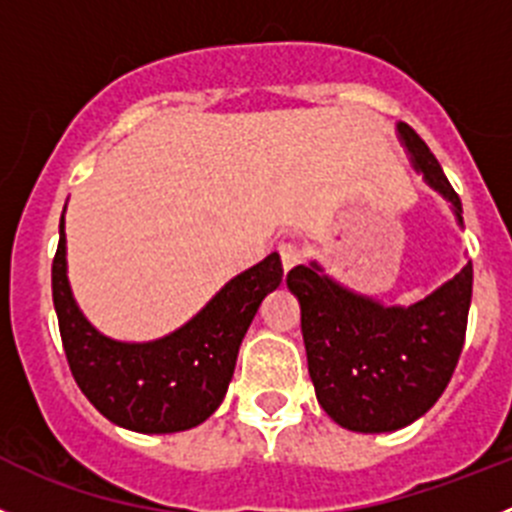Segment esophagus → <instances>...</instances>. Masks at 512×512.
I'll return each instance as SVG.
<instances>
[{"label":"esophagus","mask_w":512,"mask_h":512,"mask_svg":"<svg viewBox=\"0 0 512 512\" xmlns=\"http://www.w3.org/2000/svg\"><path fill=\"white\" fill-rule=\"evenodd\" d=\"M278 252H280V260H283L285 272H288L293 265H298L300 257H303V250H300L298 242H280Z\"/></svg>","instance_id":"obj_1"}]
</instances>
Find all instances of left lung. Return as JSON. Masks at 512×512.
I'll return each mask as SVG.
<instances>
[{
  "mask_svg": "<svg viewBox=\"0 0 512 512\" xmlns=\"http://www.w3.org/2000/svg\"><path fill=\"white\" fill-rule=\"evenodd\" d=\"M414 169L452 204L462 202L427 143L399 123ZM300 300L308 371L318 404L351 432H394L417 422L450 384L465 346L472 300V262L412 305H384L343 288L315 262L288 272Z\"/></svg>",
  "mask_w": 512,
  "mask_h": 512,
  "instance_id": "left-lung-1",
  "label": "left lung"
}]
</instances>
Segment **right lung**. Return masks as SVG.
Instances as JSON below:
<instances>
[{
    "label": "right lung",
    "mask_w": 512,
    "mask_h": 512,
    "mask_svg": "<svg viewBox=\"0 0 512 512\" xmlns=\"http://www.w3.org/2000/svg\"><path fill=\"white\" fill-rule=\"evenodd\" d=\"M280 280L283 262L272 252L229 280L179 331L148 343L113 341L90 326L70 293L60 217L52 303L70 371L90 404L118 427L169 434L197 427L222 404L242 338Z\"/></svg>",
    "instance_id": "right-lung-1"
}]
</instances>
